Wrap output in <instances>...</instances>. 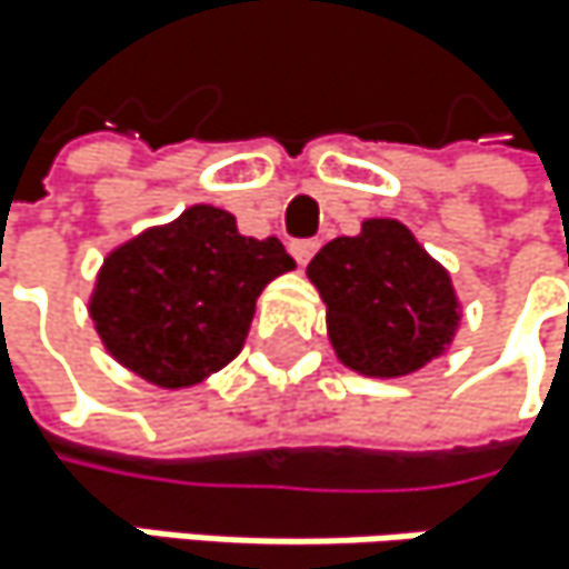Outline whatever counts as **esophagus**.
<instances>
[{
	"mask_svg": "<svg viewBox=\"0 0 569 569\" xmlns=\"http://www.w3.org/2000/svg\"><path fill=\"white\" fill-rule=\"evenodd\" d=\"M317 249H320L317 239H297V242H290V252H293V259H297L300 266H307V262L313 259Z\"/></svg>",
	"mask_w": 569,
	"mask_h": 569,
	"instance_id": "1",
	"label": "esophagus"
}]
</instances>
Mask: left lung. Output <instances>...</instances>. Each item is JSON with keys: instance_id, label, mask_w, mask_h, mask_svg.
Instances as JSON below:
<instances>
[{"instance_id": "left-lung-1", "label": "left lung", "mask_w": 569, "mask_h": 569, "mask_svg": "<svg viewBox=\"0 0 569 569\" xmlns=\"http://www.w3.org/2000/svg\"><path fill=\"white\" fill-rule=\"evenodd\" d=\"M307 276L327 307V337L343 368L405 378L452 347L462 303L452 276L398 219H368L327 242Z\"/></svg>"}]
</instances>
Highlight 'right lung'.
Segmentation results:
<instances>
[{"mask_svg":"<svg viewBox=\"0 0 569 569\" xmlns=\"http://www.w3.org/2000/svg\"><path fill=\"white\" fill-rule=\"evenodd\" d=\"M290 269L276 236H242L226 209L191 206L107 252L90 320L120 368L164 391L191 388L236 360L259 293Z\"/></svg>","mask_w":569,"mask_h":569,"instance_id":"add662e5","label":"right lung"}]
</instances>
